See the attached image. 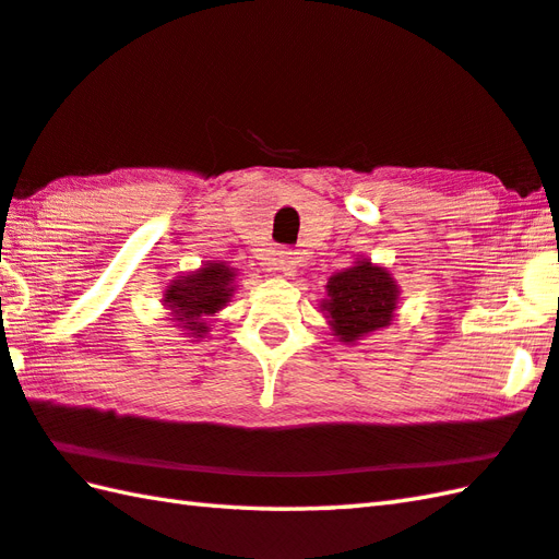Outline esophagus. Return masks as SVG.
I'll return each instance as SVG.
<instances>
[{
	"label": "esophagus",
	"mask_w": 559,
	"mask_h": 559,
	"mask_svg": "<svg viewBox=\"0 0 559 559\" xmlns=\"http://www.w3.org/2000/svg\"><path fill=\"white\" fill-rule=\"evenodd\" d=\"M276 269L281 273H286V276H295V271H298V254H295V251H290V249L278 251Z\"/></svg>",
	"instance_id": "esophagus-1"
}]
</instances>
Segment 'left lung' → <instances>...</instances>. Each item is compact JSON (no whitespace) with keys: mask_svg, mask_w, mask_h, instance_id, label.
I'll return each mask as SVG.
<instances>
[{"mask_svg":"<svg viewBox=\"0 0 559 559\" xmlns=\"http://www.w3.org/2000/svg\"><path fill=\"white\" fill-rule=\"evenodd\" d=\"M324 288L326 298L320 302V312L338 342L356 344L395 320L397 281L370 259H356L354 266L336 271Z\"/></svg>","mask_w":559,"mask_h":559,"instance_id":"8db88e82","label":"left lung"}]
</instances>
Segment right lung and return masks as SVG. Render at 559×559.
I'll return each instance as SVG.
<instances>
[{"mask_svg": "<svg viewBox=\"0 0 559 559\" xmlns=\"http://www.w3.org/2000/svg\"><path fill=\"white\" fill-rule=\"evenodd\" d=\"M235 278L237 269H229L225 261H207L201 269L169 281L162 293L164 310H169V320L186 336L203 338L211 332L207 320L233 300Z\"/></svg>", "mask_w": 559, "mask_h": 559, "instance_id": "right-lung-1", "label": "right lung"}]
</instances>
